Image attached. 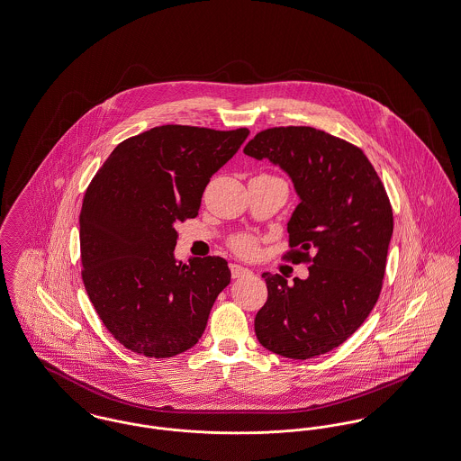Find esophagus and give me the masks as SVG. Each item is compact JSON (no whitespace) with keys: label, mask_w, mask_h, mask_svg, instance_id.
<instances>
[{"label":"esophagus","mask_w":461,"mask_h":461,"mask_svg":"<svg viewBox=\"0 0 461 461\" xmlns=\"http://www.w3.org/2000/svg\"><path fill=\"white\" fill-rule=\"evenodd\" d=\"M230 270H231L233 278H242V276H249L252 273L249 268H245L242 265H235V263L230 267Z\"/></svg>","instance_id":"1"}]
</instances>
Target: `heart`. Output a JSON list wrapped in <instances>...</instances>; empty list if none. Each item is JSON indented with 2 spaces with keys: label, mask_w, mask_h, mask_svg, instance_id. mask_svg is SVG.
Masks as SVG:
<instances>
[{
  "label": "heart",
  "mask_w": 461,
  "mask_h": 461,
  "mask_svg": "<svg viewBox=\"0 0 461 461\" xmlns=\"http://www.w3.org/2000/svg\"><path fill=\"white\" fill-rule=\"evenodd\" d=\"M230 245H231V249H233L237 254H240V256H252V254H256V250H258V240H256L252 235H247V233L233 237V239L230 240Z\"/></svg>",
  "instance_id": "obj_1"
}]
</instances>
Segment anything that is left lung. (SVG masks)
<instances>
[{
	"mask_svg": "<svg viewBox=\"0 0 461 461\" xmlns=\"http://www.w3.org/2000/svg\"><path fill=\"white\" fill-rule=\"evenodd\" d=\"M289 174L299 203L287 222V259L308 263L287 285L263 273L268 299L254 329L270 352L304 360L330 352L364 324L381 293L393 214L364 151L313 127L267 129L244 148Z\"/></svg>",
	"mask_w": 461,
	"mask_h": 461,
	"instance_id": "8db88e82",
	"label": "left lung"
}]
</instances>
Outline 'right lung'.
Segmentation results:
<instances>
[{
  "instance_id": "1",
  "label": "right lung",
  "mask_w": 461,
  "mask_h": 461,
  "mask_svg": "<svg viewBox=\"0 0 461 461\" xmlns=\"http://www.w3.org/2000/svg\"><path fill=\"white\" fill-rule=\"evenodd\" d=\"M247 136V129H149L120 142L85 191L83 284L103 324L131 352L167 358L202 338L231 273L219 256L177 263L176 224L198 216L211 177Z\"/></svg>"
}]
</instances>
